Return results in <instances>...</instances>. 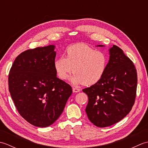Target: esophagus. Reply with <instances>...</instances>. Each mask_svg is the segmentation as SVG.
Returning <instances> with one entry per match:
<instances>
[{
	"mask_svg": "<svg viewBox=\"0 0 148 148\" xmlns=\"http://www.w3.org/2000/svg\"><path fill=\"white\" fill-rule=\"evenodd\" d=\"M80 89L79 88H76V87H74V88H72V91H73V92L74 93H77V92H80Z\"/></svg>",
	"mask_w": 148,
	"mask_h": 148,
	"instance_id": "1",
	"label": "esophagus"
}]
</instances>
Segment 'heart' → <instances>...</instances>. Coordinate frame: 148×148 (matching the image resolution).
<instances>
[{"mask_svg": "<svg viewBox=\"0 0 148 148\" xmlns=\"http://www.w3.org/2000/svg\"><path fill=\"white\" fill-rule=\"evenodd\" d=\"M108 62L105 53L84 44H76L67 48L66 58L62 56L56 60L55 69L60 79H66L73 72L70 78L72 83L90 86L102 79Z\"/></svg>", "mask_w": 148, "mask_h": 148, "instance_id": "obj_1", "label": "heart"}]
</instances>
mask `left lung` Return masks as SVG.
Here are the masks:
<instances>
[{
    "label": "left lung",
    "mask_w": 148,
    "mask_h": 148,
    "mask_svg": "<svg viewBox=\"0 0 148 148\" xmlns=\"http://www.w3.org/2000/svg\"><path fill=\"white\" fill-rule=\"evenodd\" d=\"M109 55L102 79L83 90L88 97V118L98 127L111 126L123 119L136 97L137 74L134 63L116 45L109 49Z\"/></svg>",
    "instance_id": "left-lung-1"
}]
</instances>
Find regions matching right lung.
Returning a JSON list of instances; mask_svg holds the SVG:
<instances>
[{
	"label": "right lung",
	"mask_w": 148,
	"mask_h": 148,
	"mask_svg": "<svg viewBox=\"0 0 148 148\" xmlns=\"http://www.w3.org/2000/svg\"><path fill=\"white\" fill-rule=\"evenodd\" d=\"M55 46L28 49L13 62L9 90L20 114L38 127L52 125L61 115L72 87L56 77Z\"/></svg>",
	"instance_id": "right-lung-1"
}]
</instances>
